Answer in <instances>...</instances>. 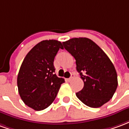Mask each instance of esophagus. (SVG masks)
<instances>
[{
    "instance_id": "34e87169",
    "label": "esophagus",
    "mask_w": 129,
    "mask_h": 129,
    "mask_svg": "<svg viewBox=\"0 0 129 129\" xmlns=\"http://www.w3.org/2000/svg\"><path fill=\"white\" fill-rule=\"evenodd\" d=\"M74 77H75V75L72 73V74H71V76H70V78L68 79H67L68 81H71V80H72V79H73V78H74Z\"/></svg>"
}]
</instances>
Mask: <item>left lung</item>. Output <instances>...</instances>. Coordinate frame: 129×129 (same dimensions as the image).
I'll list each match as a JSON object with an SVG mask.
<instances>
[{"instance_id": "8db88e82", "label": "left lung", "mask_w": 129, "mask_h": 129, "mask_svg": "<svg viewBox=\"0 0 129 129\" xmlns=\"http://www.w3.org/2000/svg\"><path fill=\"white\" fill-rule=\"evenodd\" d=\"M62 43L75 57L77 70L84 81L83 89L76 93L79 100L91 108L108 102L118 84L116 70L108 56L88 38H73Z\"/></svg>"}]
</instances>
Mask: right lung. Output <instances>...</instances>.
I'll list each match as a JSON object with an SVG mask.
<instances>
[{
	"label": "right lung",
	"mask_w": 129,
	"mask_h": 129,
	"mask_svg": "<svg viewBox=\"0 0 129 129\" xmlns=\"http://www.w3.org/2000/svg\"><path fill=\"white\" fill-rule=\"evenodd\" d=\"M62 43L56 40L42 41L32 48L21 64L17 77L19 95L35 111L48 108L59 92L64 79L54 74V59Z\"/></svg>",
	"instance_id": "add662e5"
}]
</instances>
